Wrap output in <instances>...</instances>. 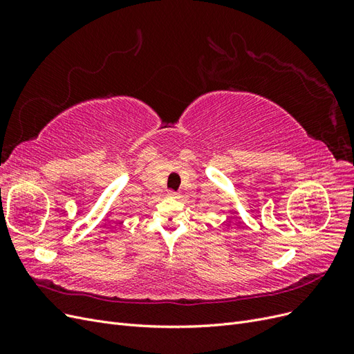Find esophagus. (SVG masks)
<instances>
[{"mask_svg":"<svg viewBox=\"0 0 354 354\" xmlns=\"http://www.w3.org/2000/svg\"><path fill=\"white\" fill-rule=\"evenodd\" d=\"M168 196H169V198H174V199H178V198H180V195L177 194V192H174V190H169V192H168Z\"/></svg>","mask_w":354,"mask_h":354,"instance_id":"esophagus-1","label":"esophagus"}]
</instances>
